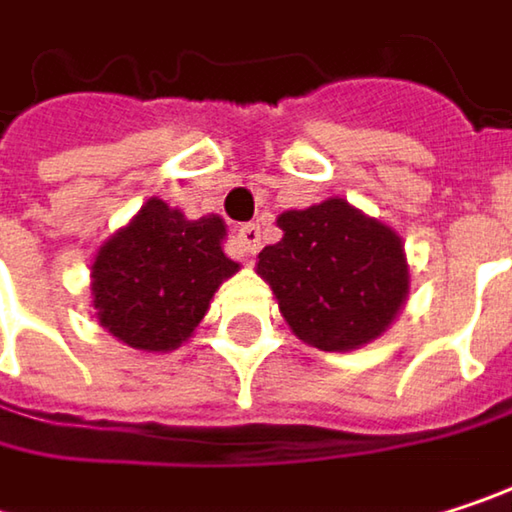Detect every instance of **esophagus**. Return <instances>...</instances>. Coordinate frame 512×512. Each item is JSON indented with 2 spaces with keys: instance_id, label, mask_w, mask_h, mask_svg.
Returning a JSON list of instances; mask_svg holds the SVG:
<instances>
[{
  "instance_id": "34e87169",
  "label": "esophagus",
  "mask_w": 512,
  "mask_h": 512,
  "mask_svg": "<svg viewBox=\"0 0 512 512\" xmlns=\"http://www.w3.org/2000/svg\"><path fill=\"white\" fill-rule=\"evenodd\" d=\"M237 243L243 246L246 255H257V252H260V225H255V222L243 225V228L237 231Z\"/></svg>"
}]
</instances>
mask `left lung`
Wrapping results in <instances>:
<instances>
[{"mask_svg": "<svg viewBox=\"0 0 512 512\" xmlns=\"http://www.w3.org/2000/svg\"><path fill=\"white\" fill-rule=\"evenodd\" d=\"M281 243L257 255L287 326L317 350L347 353L379 338L409 293L400 237L344 198L278 216Z\"/></svg>", "mask_w": 512, "mask_h": 512, "instance_id": "8db88e82", "label": "left lung"}]
</instances>
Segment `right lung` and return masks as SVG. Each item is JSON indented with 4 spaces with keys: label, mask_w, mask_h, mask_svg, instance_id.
Returning a JSON list of instances; mask_svg holds the SVG:
<instances>
[{
    "label": "right lung",
    "mask_w": 512,
    "mask_h": 512,
    "mask_svg": "<svg viewBox=\"0 0 512 512\" xmlns=\"http://www.w3.org/2000/svg\"><path fill=\"white\" fill-rule=\"evenodd\" d=\"M219 216L186 219L159 198L94 257V308L103 329L136 350L180 347L240 266L222 252Z\"/></svg>",
    "instance_id": "1"
}]
</instances>
